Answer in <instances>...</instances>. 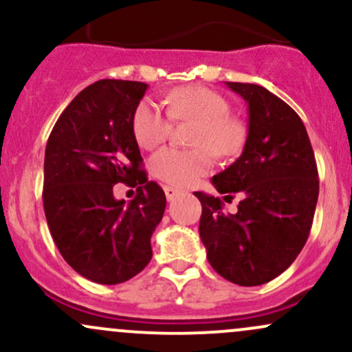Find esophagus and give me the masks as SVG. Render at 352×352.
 Instances as JSON below:
<instances>
[{"instance_id": "34e87169", "label": "esophagus", "mask_w": 352, "mask_h": 352, "mask_svg": "<svg viewBox=\"0 0 352 352\" xmlns=\"http://www.w3.org/2000/svg\"><path fill=\"white\" fill-rule=\"evenodd\" d=\"M164 190H165V197H167V200H168V202H172V200L175 199V197L180 194V192L177 190V188L170 187V185H165V187H164Z\"/></svg>"}]
</instances>
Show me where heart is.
<instances>
[{
    "mask_svg": "<svg viewBox=\"0 0 352 352\" xmlns=\"http://www.w3.org/2000/svg\"><path fill=\"white\" fill-rule=\"evenodd\" d=\"M165 113L157 103L145 98L135 107L132 132L144 148H153L168 137L172 120L195 122L192 144L197 148L182 150L165 146L150 158V170L157 179L175 187H190L210 172L214 155L230 158L241 155L249 138L244 120L230 115L226 96L207 87L177 88L165 100Z\"/></svg>",
    "mask_w": 352,
    "mask_h": 352,
    "instance_id": "b5f03b06",
    "label": "heart"
}]
</instances>
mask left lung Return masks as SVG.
I'll return each mask as SVG.
<instances>
[{
	"label": "left lung",
	"instance_id": "left-lung-1",
	"mask_svg": "<svg viewBox=\"0 0 352 352\" xmlns=\"http://www.w3.org/2000/svg\"><path fill=\"white\" fill-rule=\"evenodd\" d=\"M226 85L245 100L249 138L212 184L242 200L237 214L226 215L219 197L195 192L199 234L215 272L250 287L276 279L302 250L318 204V167L306 126L287 103L261 85Z\"/></svg>",
	"mask_w": 352,
	"mask_h": 352
}]
</instances>
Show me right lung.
Returning <instances> with one entry per match:
<instances>
[{
	"label": "right lung",
	"mask_w": 352,
	"mask_h": 352,
	"mask_svg": "<svg viewBox=\"0 0 352 352\" xmlns=\"http://www.w3.org/2000/svg\"><path fill=\"white\" fill-rule=\"evenodd\" d=\"M146 88L126 80L95 82L65 108L46 144L50 232L65 261L98 284L125 283L145 269L167 204L160 185L146 180L132 132ZM115 183L138 187L132 203L114 199Z\"/></svg>",
	"instance_id": "1"
}]
</instances>
